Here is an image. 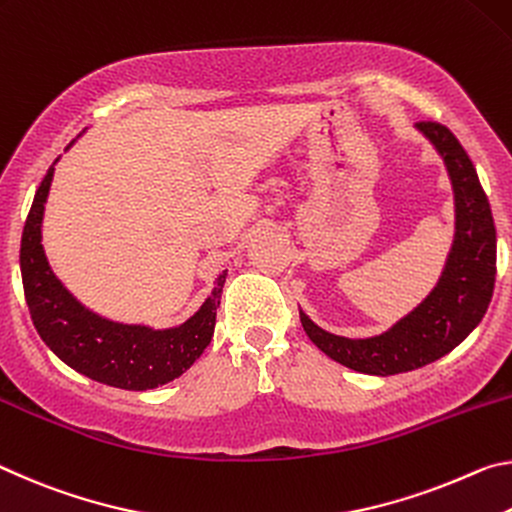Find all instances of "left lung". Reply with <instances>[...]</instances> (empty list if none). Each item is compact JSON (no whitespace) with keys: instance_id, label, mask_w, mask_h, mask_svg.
<instances>
[{"instance_id":"left-lung-1","label":"left lung","mask_w":512,"mask_h":512,"mask_svg":"<svg viewBox=\"0 0 512 512\" xmlns=\"http://www.w3.org/2000/svg\"><path fill=\"white\" fill-rule=\"evenodd\" d=\"M415 129L445 161L454 190V242L435 288L390 329L370 338H347L326 331L299 308L301 324L313 345L354 372L392 376L433 363L479 326L492 299L497 231L476 167L447 127L420 122Z\"/></svg>"}]
</instances>
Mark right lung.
Here are the masks:
<instances>
[{
    "label": "right lung",
    "mask_w": 512,
    "mask_h": 512,
    "mask_svg": "<svg viewBox=\"0 0 512 512\" xmlns=\"http://www.w3.org/2000/svg\"><path fill=\"white\" fill-rule=\"evenodd\" d=\"M72 145L74 140L67 149ZM54 165L33 197L20 245L24 297L40 338L74 372L113 388L154 390L179 379L211 345L226 270L217 274L215 288L197 313L177 326L154 329L90 311L54 274L43 247V217Z\"/></svg>",
    "instance_id": "add662e5"
}]
</instances>
